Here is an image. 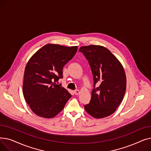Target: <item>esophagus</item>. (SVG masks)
Here are the masks:
<instances>
[{"instance_id": "1", "label": "esophagus", "mask_w": 151, "mask_h": 151, "mask_svg": "<svg viewBox=\"0 0 151 151\" xmlns=\"http://www.w3.org/2000/svg\"><path fill=\"white\" fill-rule=\"evenodd\" d=\"M74 93L75 95H78L79 93H80V91L79 90H76L74 91Z\"/></svg>"}]
</instances>
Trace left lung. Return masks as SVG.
<instances>
[{
    "label": "left lung",
    "instance_id": "1",
    "mask_svg": "<svg viewBox=\"0 0 151 151\" xmlns=\"http://www.w3.org/2000/svg\"><path fill=\"white\" fill-rule=\"evenodd\" d=\"M81 52L88 60L93 78V88L86 111L94 118L112 114L122 102L126 90V75L123 66L105 47L100 45L81 46ZM97 82L100 86H94Z\"/></svg>",
    "mask_w": 151,
    "mask_h": 151
}]
</instances>
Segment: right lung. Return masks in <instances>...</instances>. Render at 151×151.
<instances>
[{
  "label": "right lung",
  "instance_id": "1",
  "mask_svg": "<svg viewBox=\"0 0 151 151\" xmlns=\"http://www.w3.org/2000/svg\"><path fill=\"white\" fill-rule=\"evenodd\" d=\"M77 50L78 46L47 44L29 60L22 92L27 104L37 116L47 119L55 117L71 98V94L56 82L63 77V67Z\"/></svg>",
  "mask_w": 151,
  "mask_h": 151
}]
</instances>
